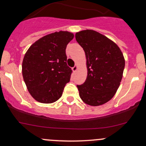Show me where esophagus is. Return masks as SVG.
Returning <instances> with one entry per match:
<instances>
[{"instance_id":"esophagus-1","label":"esophagus","mask_w":146,"mask_h":146,"mask_svg":"<svg viewBox=\"0 0 146 146\" xmlns=\"http://www.w3.org/2000/svg\"><path fill=\"white\" fill-rule=\"evenodd\" d=\"M77 69H78V66H77V65H76V66H73V67L72 68V70H73V72H76V70H77Z\"/></svg>"}]
</instances>
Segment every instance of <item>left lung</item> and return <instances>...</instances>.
I'll return each instance as SVG.
<instances>
[{
	"label": "left lung",
	"instance_id": "1",
	"mask_svg": "<svg viewBox=\"0 0 146 146\" xmlns=\"http://www.w3.org/2000/svg\"><path fill=\"white\" fill-rule=\"evenodd\" d=\"M76 39L85 53L88 76L77 85L85 104L99 106L110 101L121 81L125 61L120 48L107 36L87 29L76 34Z\"/></svg>",
	"mask_w": 146,
	"mask_h": 146
}]
</instances>
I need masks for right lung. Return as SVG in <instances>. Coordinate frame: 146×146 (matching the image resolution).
<instances>
[{
	"label": "right lung",
	"instance_id": "right-lung-1",
	"mask_svg": "<svg viewBox=\"0 0 146 146\" xmlns=\"http://www.w3.org/2000/svg\"><path fill=\"white\" fill-rule=\"evenodd\" d=\"M73 34L60 31L46 35L33 44L25 55L23 76L28 91L36 101L52 103L61 97L70 81L66 49Z\"/></svg>",
	"mask_w": 146,
	"mask_h": 146
}]
</instances>
